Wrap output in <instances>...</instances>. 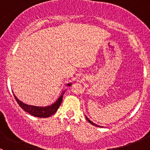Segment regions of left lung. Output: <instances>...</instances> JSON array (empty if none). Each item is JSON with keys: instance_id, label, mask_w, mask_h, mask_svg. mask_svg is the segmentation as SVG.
<instances>
[{"instance_id": "obj_1", "label": "left lung", "mask_w": 150, "mask_h": 150, "mask_svg": "<svg viewBox=\"0 0 150 150\" xmlns=\"http://www.w3.org/2000/svg\"><path fill=\"white\" fill-rule=\"evenodd\" d=\"M86 119H87V120H88V121L89 122H90V123H91V124H92V125H95V126H99V125H96V124H95V123H93V122H91V120H89V119H88V117H86Z\"/></svg>"}]
</instances>
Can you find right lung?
<instances>
[{
    "label": "right lung",
    "mask_w": 150,
    "mask_h": 150,
    "mask_svg": "<svg viewBox=\"0 0 150 150\" xmlns=\"http://www.w3.org/2000/svg\"><path fill=\"white\" fill-rule=\"evenodd\" d=\"M68 86H70V84H68ZM13 96H14L15 99H16V101L17 102V103L19 104V105L20 106L21 108L23 109L25 111L28 112V113H30L32 115L38 117H50L51 115H52L53 114H54V113L57 111L59 107L60 104H61L62 102L63 97V96L62 95V96L59 98L58 100H57L54 104H52V105L48 106V107H35V106L28 105V104L22 103V102H20V101L15 96V95H13Z\"/></svg>",
    "instance_id": "obj_1"
}]
</instances>
